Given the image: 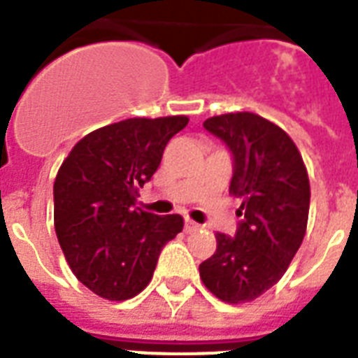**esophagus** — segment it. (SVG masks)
Listing matches in <instances>:
<instances>
[{"instance_id": "obj_1", "label": "esophagus", "mask_w": 358, "mask_h": 358, "mask_svg": "<svg viewBox=\"0 0 358 358\" xmlns=\"http://www.w3.org/2000/svg\"><path fill=\"white\" fill-rule=\"evenodd\" d=\"M198 228L199 224L194 222L192 218H185V231H187V234H192V231H196Z\"/></svg>"}]
</instances>
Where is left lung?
I'll return each mask as SVG.
<instances>
[{
  "mask_svg": "<svg viewBox=\"0 0 358 358\" xmlns=\"http://www.w3.org/2000/svg\"><path fill=\"white\" fill-rule=\"evenodd\" d=\"M203 127L234 153L229 192L243 199L237 215L245 218L235 237L217 234V252L199 276L224 303H250L284 276L303 243L308 171L289 134L257 113H222Z\"/></svg>",
  "mask_w": 358,
  "mask_h": 358,
  "instance_id": "8db88e82",
  "label": "left lung"
}]
</instances>
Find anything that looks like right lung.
<instances>
[{
    "label": "right lung",
    "instance_id": "1",
    "mask_svg": "<svg viewBox=\"0 0 358 358\" xmlns=\"http://www.w3.org/2000/svg\"><path fill=\"white\" fill-rule=\"evenodd\" d=\"M187 115L132 117L93 130L71 149L54 182V226L69 267L106 301H127L153 278L160 250L182 231L181 215L136 207Z\"/></svg>",
    "mask_w": 358,
    "mask_h": 358
}]
</instances>
